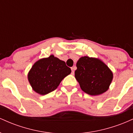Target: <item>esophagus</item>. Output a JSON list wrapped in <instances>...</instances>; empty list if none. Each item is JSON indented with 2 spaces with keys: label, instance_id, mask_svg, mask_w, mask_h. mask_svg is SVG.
Returning <instances> with one entry per match:
<instances>
[{
  "label": "esophagus",
  "instance_id": "1",
  "mask_svg": "<svg viewBox=\"0 0 133 133\" xmlns=\"http://www.w3.org/2000/svg\"><path fill=\"white\" fill-rule=\"evenodd\" d=\"M75 69H76V68H75V67H73V68H71V70H72V74H74V71H75Z\"/></svg>",
  "mask_w": 133,
  "mask_h": 133
}]
</instances>
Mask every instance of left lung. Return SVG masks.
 <instances>
[{"label": "left lung", "mask_w": 133, "mask_h": 133, "mask_svg": "<svg viewBox=\"0 0 133 133\" xmlns=\"http://www.w3.org/2000/svg\"><path fill=\"white\" fill-rule=\"evenodd\" d=\"M75 77L82 91L91 96H98L109 89L113 73L98 58L83 56L76 64Z\"/></svg>", "instance_id": "obj_1"}]
</instances>
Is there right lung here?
I'll use <instances>...</instances> for the list:
<instances>
[{
	"instance_id": "obj_1",
	"label": "right lung",
	"mask_w": 133,
	"mask_h": 133,
	"mask_svg": "<svg viewBox=\"0 0 133 133\" xmlns=\"http://www.w3.org/2000/svg\"><path fill=\"white\" fill-rule=\"evenodd\" d=\"M65 62L54 55L39 59L29 71L27 78L34 91L45 95L57 89L62 80L71 74Z\"/></svg>"
}]
</instances>
